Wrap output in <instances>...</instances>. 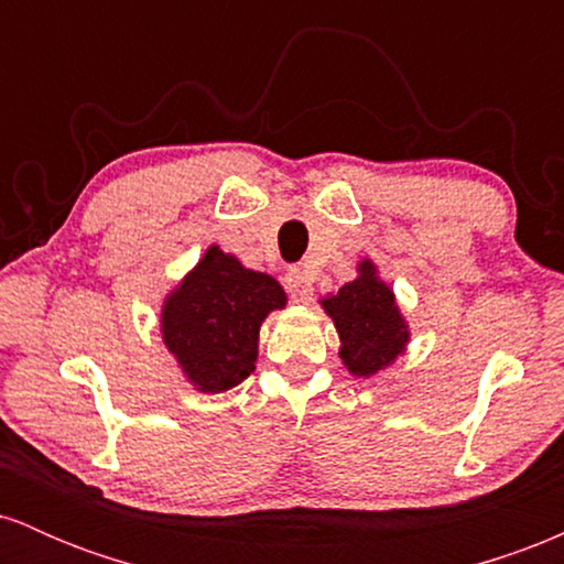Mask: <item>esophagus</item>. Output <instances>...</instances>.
<instances>
[{
	"label": "esophagus",
	"mask_w": 564,
	"mask_h": 564,
	"mask_svg": "<svg viewBox=\"0 0 564 564\" xmlns=\"http://www.w3.org/2000/svg\"><path fill=\"white\" fill-rule=\"evenodd\" d=\"M286 289L294 302H310L313 300V275L304 268H291L286 273Z\"/></svg>",
	"instance_id": "1"
}]
</instances>
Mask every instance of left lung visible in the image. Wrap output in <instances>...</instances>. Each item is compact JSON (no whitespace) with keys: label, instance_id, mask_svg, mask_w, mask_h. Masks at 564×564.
<instances>
[{"label":"left lung","instance_id":"8db88e82","mask_svg":"<svg viewBox=\"0 0 564 564\" xmlns=\"http://www.w3.org/2000/svg\"><path fill=\"white\" fill-rule=\"evenodd\" d=\"M358 273L339 294L323 300V310L332 315L339 332V355L347 371L355 377H373L403 352L408 326L394 304L392 289L379 281L373 262H360Z\"/></svg>","mask_w":564,"mask_h":564}]
</instances>
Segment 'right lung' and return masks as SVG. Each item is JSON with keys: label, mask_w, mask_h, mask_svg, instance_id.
Returning a JSON list of instances; mask_svg holds the SVG:
<instances>
[{"label": "right lung", "mask_w": 564, "mask_h": 564, "mask_svg": "<svg viewBox=\"0 0 564 564\" xmlns=\"http://www.w3.org/2000/svg\"><path fill=\"white\" fill-rule=\"evenodd\" d=\"M286 304L275 278L212 246L161 310L164 345L200 392H225L254 371L260 326Z\"/></svg>", "instance_id": "right-lung-1"}]
</instances>
